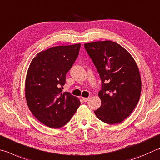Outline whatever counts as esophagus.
<instances>
[{
	"label": "esophagus",
	"instance_id": "34e87169",
	"mask_svg": "<svg viewBox=\"0 0 160 160\" xmlns=\"http://www.w3.org/2000/svg\"><path fill=\"white\" fill-rule=\"evenodd\" d=\"M82 100L83 101H85V102H87L89 100V97H82Z\"/></svg>",
	"mask_w": 160,
	"mask_h": 160
}]
</instances>
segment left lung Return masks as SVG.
Wrapping results in <instances>:
<instances>
[{"instance_id":"1","label":"left lung","mask_w":160,"mask_h":160,"mask_svg":"<svg viewBox=\"0 0 160 160\" xmlns=\"http://www.w3.org/2000/svg\"><path fill=\"white\" fill-rule=\"evenodd\" d=\"M85 48L101 80L97 117L107 124H118L132 113L139 101L141 80L134 59L125 49L106 40L85 43Z\"/></svg>"}]
</instances>
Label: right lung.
I'll use <instances>...</instances> for the list:
<instances>
[{
	"label": "right lung",
	"instance_id": "add662e5",
	"mask_svg": "<svg viewBox=\"0 0 160 160\" xmlns=\"http://www.w3.org/2000/svg\"><path fill=\"white\" fill-rule=\"evenodd\" d=\"M80 44L57 46L33 58L27 72L25 95L35 118L50 128L70 121L80 105L70 92L62 93L66 73L78 58Z\"/></svg>",
	"mask_w": 160,
	"mask_h": 160
}]
</instances>
